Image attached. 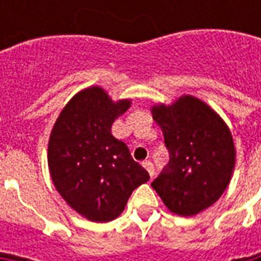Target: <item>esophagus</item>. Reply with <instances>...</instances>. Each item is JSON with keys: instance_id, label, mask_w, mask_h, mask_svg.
I'll use <instances>...</instances> for the list:
<instances>
[{"instance_id": "1", "label": "esophagus", "mask_w": 261, "mask_h": 261, "mask_svg": "<svg viewBox=\"0 0 261 261\" xmlns=\"http://www.w3.org/2000/svg\"><path fill=\"white\" fill-rule=\"evenodd\" d=\"M143 167H145V169L149 172L150 177L154 176V165H153V163H150V161H143Z\"/></svg>"}]
</instances>
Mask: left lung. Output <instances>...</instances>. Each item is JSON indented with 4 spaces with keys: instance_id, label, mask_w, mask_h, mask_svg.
<instances>
[{
    "instance_id": "1",
    "label": "left lung",
    "mask_w": 261,
    "mask_h": 261,
    "mask_svg": "<svg viewBox=\"0 0 261 261\" xmlns=\"http://www.w3.org/2000/svg\"><path fill=\"white\" fill-rule=\"evenodd\" d=\"M151 114L169 151V163L151 187L169 211L196 215L214 204L229 186L236 164L230 130L194 96H182L172 106H154Z\"/></svg>"
}]
</instances>
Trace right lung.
Instances as JSON below:
<instances>
[{"mask_svg": "<svg viewBox=\"0 0 261 261\" xmlns=\"http://www.w3.org/2000/svg\"><path fill=\"white\" fill-rule=\"evenodd\" d=\"M130 104L114 102L100 87L87 88L65 106L51 131L47 160L55 188L93 222L118 218L133 191L150 178L126 143L111 134Z\"/></svg>", "mask_w": 261, "mask_h": 261, "instance_id": "obj_1", "label": "right lung"}]
</instances>
